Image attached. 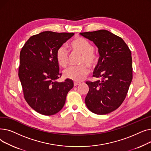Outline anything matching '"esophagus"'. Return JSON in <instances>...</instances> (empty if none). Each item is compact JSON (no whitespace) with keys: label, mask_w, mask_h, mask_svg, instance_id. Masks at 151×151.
<instances>
[{"label":"esophagus","mask_w":151,"mask_h":151,"mask_svg":"<svg viewBox=\"0 0 151 151\" xmlns=\"http://www.w3.org/2000/svg\"><path fill=\"white\" fill-rule=\"evenodd\" d=\"M81 84V83H77V82H74V86H78V85H80V84Z\"/></svg>","instance_id":"esophagus-1"}]
</instances>
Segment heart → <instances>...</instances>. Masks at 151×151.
I'll return each mask as SVG.
<instances>
[{
    "label": "heart",
    "mask_w": 151,
    "mask_h": 151,
    "mask_svg": "<svg viewBox=\"0 0 151 151\" xmlns=\"http://www.w3.org/2000/svg\"><path fill=\"white\" fill-rule=\"evenodd\" d=\"M69 48L75 53L81 54L78 67H72L63 72L65 78L74 81H83L89 73L88 68H93L98 63L97 55L94 52L93 45L86 39L81 37H76L68 45ZM56 60L58 65L62 68H66L69 63L68 52L63 46L60 47L56 52Z\"/></svg>",
    "instance_id": "b5f03b06"
}]
</instances>
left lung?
Listing matches in <instances>:
<instances>
[{
  "label": "left lung",
  "mask_w": 151,
  "mask_h": 151,
  "mask_svg": "<svg viewBox=\"0 0 151 151\" xmlns=\"http://www.w3.org/2000/svg\"><path fill=\"white\" fill-rule=\"evenodd\" d=\"M98 47L99 62L93 71L94 82L86 81L89 90L85 98L89 109L106 114L119 107L133 78L131 51L122 38L106 30L80 33Z\"/></svg>",
  "instance_id": "1"
}]
</instances>
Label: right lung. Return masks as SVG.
Wrapping results in <instances>:
<instances>
[{
  "instance_id": "1",
  "label": "right lung",
  "mask_w": 151,
  "mask_h": 151,
  "mask_svg": "<svg viewBox=\"0 0 151 151\" xmlns=\"http://www.w3.org/2000/svg\"><path fill=\"white\" fill-rule=\"evenodd\" d=\"M74 33L45 31L29 38L20 52L18 76L29 105L37 113L51 116L65 103L73 82L69 79L55 81L62 76L56 52Z\"/></svg>"
}]
</instances>
